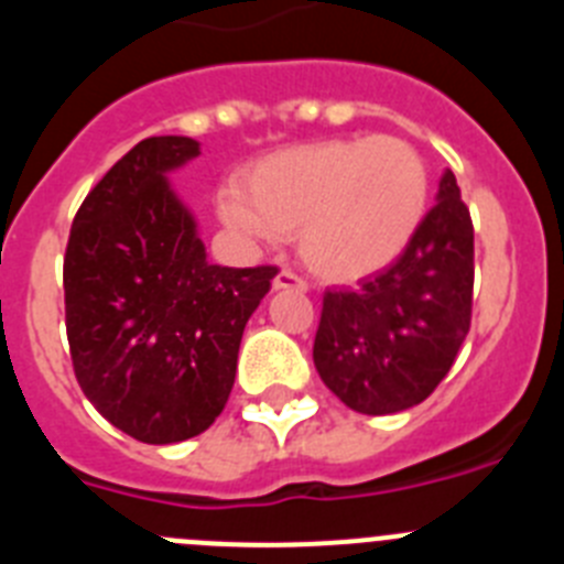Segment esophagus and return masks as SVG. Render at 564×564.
<instances>
[{
	"instance_id": "1",
	"label": "esophagus",
	"mask_w": 564,
	"mask_h": 564,
	"mask_svg": "<svg viewBox=\"0 0 564 564\" xmlns=\"http://www.w3.org/2000/svg\"><path fill=\"white\" fill-rule=\"evenodd\" d=\"M273 291H299V293H305L307 291V282L299 273L293 271H279L276 276H273Z\"/></svg>"
}]
</instances>
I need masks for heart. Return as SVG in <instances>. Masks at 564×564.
Returning <instances> with one entry per match:
<instances>
[{
	"instance_id": "obj_1",
	"label": "heart",
	"mask_w": 564,
	"mask_h": 564,
	"mask_svg": "<svg viewBox=\"0 0 564 564\" xmlns=\"http://www.w3.org/2000/svg\"><path fill=\"white\" fill-rule=\"evenodd\" d=\"M430 169L401 138H341L273 152L217 197L248 237H296L305 265L352 282L392 265L430 212Z\"/></svg>"
}]
</instances>
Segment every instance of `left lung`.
<instances>
[{"label": "left lung", "mask_w": 564, "mask_h": 564, "mask_svg": "<svg viewBox=\"0 0 564 564\" xmlns=\"http://www.w3.org/2000/svg\"><path fill=\"white\" fill-rule=\"evenodd\" d=\"M475 228L446 169L437 203L406 251L356 291H327L313 364L327 390L361 415L426 401L471 327Z\"/></svg>", "instance_id": "obj_1"}]
</instances>
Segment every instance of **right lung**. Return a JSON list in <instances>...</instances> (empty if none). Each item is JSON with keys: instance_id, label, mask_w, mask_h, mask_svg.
Returning <instances> with one entry per match:
<instances>
[{"instance_id": "right-lung-1", "label": "right lung", "mask_w": 564, "mask_h": 564, "mask_svg": "<svg viewBox=\"0 0 564 564\" xmlns=\"http://www.w3.org/2000/svg\"><path fill=\"white\" fill-rule=\"evenodd\" d=\"M200 154L183 134L147 138L84 197L64 253L73 370L89 403L141 443H181L231 395L248 318L273 265L206 259L169 172Z\"/></svg>"}]
</instances>
